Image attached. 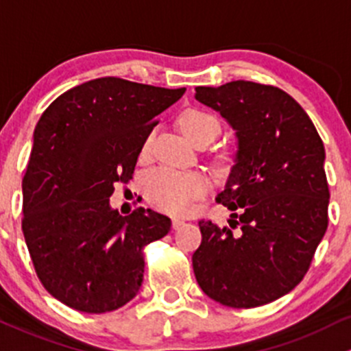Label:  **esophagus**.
I'll return each instance as SVG.
<instances>
[{"label": "esophagus", "mask_w": 351, "mask_h": 351, "mask_svg": "<svg viewBox=\"0 0 351 351\" xmlns=\"http://www.w3.org/2000/svg\"><path fill=\"white\" fill-rule=\"evenodd\" d=\"M184 225V219L182 218H174L172 219V228L174 230H177V228H180V226Z\"/></svg>", "instance_id": "obj_1"}]
</instances>
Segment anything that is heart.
I'll return each mask as SVG.
<instances>
[{
  "label": "heart",
  "mask_w": 351,
  "mask_h": 351,
  "mask_svg": "<svg viewBox=\"0 0 351 351\" xmlns=\"http://www.w3.org/2000/svg\"><path fill=\"white\" fill-rule=\"evenodd\" d=\"M179 126L189 140L201 136L213 140L219 133L218 118L208 111L186 110L180 113ZM152 133H149L142 145V152L149 150ZM208 189V180L199 172L177 171L171 167H158L147 176L143 191L154 206L171 215H186L193 208L194 199L204 194Z\"/></svg>",
  "instance_id": "heart-1"
}]
</instances>
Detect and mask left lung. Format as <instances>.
Masks as SVG:
<instances>
[{"mask_svg":"<svg viewBox=\"0 0 351 351\" xmlns=\"http://www.w3.org/2000/svg\"><path fill=\"white\" fill-rule=\"evenodd\" d=\"M194 97L234 130V165L216 201L233 211L231 228L240 226L233 233L199 221L194 276L219 304L263 306L301 282L326 233L330 189L323 140L301 104L274 86H197Z\"/></svg>","mask_w":351,"mask_h":351,"instance_id":"1","label":"left lung"}]
</instances>
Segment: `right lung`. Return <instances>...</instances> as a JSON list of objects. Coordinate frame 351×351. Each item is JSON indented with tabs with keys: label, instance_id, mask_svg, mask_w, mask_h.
<instances>
[{
	"label": "right lung",
	"instance_id": "right-lung-1",
	"mask_svg": "<svg viewBox=\"0 0 351 351\" xmlns=\"http://www.w3.org/2000/svg\"><path fill=\"white\" fill-rule=\"evenodd\" d=\"M186 88L99 77L69 89L43 111L23 184L25 241L35 272L56 299L82 313L132 301L143 280V248L171 231V218L110 206L128 182L154 118Z\"/></svg>",
	"mask_w": 351,
	"mask_h": 351
}]
</instances>
